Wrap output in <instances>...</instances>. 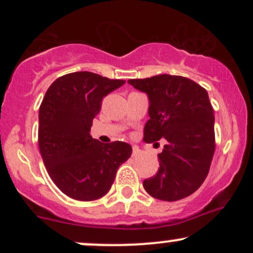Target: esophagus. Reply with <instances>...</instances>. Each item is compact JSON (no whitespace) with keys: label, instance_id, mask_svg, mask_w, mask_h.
I'll use <instances>...</instances> for the list:
<instances>
[{"label":"esophagus","instance_id":"34e87169","mask_svg":"<svg viewBox=\"0 0 253 253\" xmlns=\"http://www.w3.org/2000/svg\"><path fill=\"white\" fill-rule=\"evenodd\" d=\"M139 153H141V149H139L138 147H136V145H134L133 150H132V155H133V157H137V155H139Z\"/></svg>","mask_w":253,"mask_h":253}]
</instances>
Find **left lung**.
I'll list each match as a JSON object with an SVG mask.
<instances>
[{"instance_id":"8db88e82","label":"left lung","mask_w":253,"mask_h":253,"mask_svg":"<svg viewBox=\"0 0 253 253\" xmlns=\"http://www.w3.org/2000/svg\"><path fill=\"white\" fill-rule=\"evenodd\" d=\"M128 83L149 100L143 141L167 139L158 155V172L143 181V187L152 197L168 202L192 195L206 180L215 149L208 93L181 76L159 75Z\"/></svg>"}]
</instances>
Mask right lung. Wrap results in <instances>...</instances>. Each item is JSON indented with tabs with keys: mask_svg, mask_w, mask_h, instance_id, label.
I'll return each mask as SVG.
<instances>
[{
	"mask_svg": "<svg viewBox=\"0 0 253 253\" xmlns=\"http://www.w3.org/2000/svg\"><path fill=\"white\" fill-rule=\"evenodd\" d=\"M125 81L91 72L57 78L39 109V149L48 175L73 200L94 201L109 192L116 171L132 154L125 142L100 143L90 136L101 100Z\"/></svg>",
	"mask_w": 253,
	"mask_h": 253,
	"instance_id": "1",
	"label": "right lung"
}]
</instances>
